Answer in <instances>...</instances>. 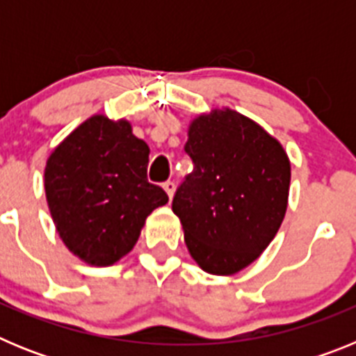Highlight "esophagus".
I'll list each match as a JSON object with an SVG mask.
<instances>
[{
  "mask_svg": "<svg viewBox=\"0 0 356 356\" xmlns=\"http://www.w3.org/2000/svg\"><path fill=\"white\" fill-rule=\"evenodd\" d=\"M162 187H163V191L168 193L169 200H172V196H175V191H176V185L172 184V181H165V184H163Z\"/></svg>",
  "mask_w": 356,
  "mask_h": 356,
  "instance_id": "obj_1",
  "label": "esophagus"
}]
</instances>
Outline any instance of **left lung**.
Segmentation results:
<instances>
[{
  "instance_id": "left-lung-1",
  "label": "left lung",
  "mask_w": 356,
  "mask_h": 356,
  "mask_svg": "<svg viewBox=\"0 0 356 356\" xmlns=\"http://www.w3.org/2000/svg\"><path fill=\"white\" fill-rule=\"evenodd\" d=\"M187 137L194 169L176 191L172 212L194 262L209 275L232 276L259 259L278 234L291 160L259 122L228 106L196 115Z\"/></svg>"
}]
</instances>
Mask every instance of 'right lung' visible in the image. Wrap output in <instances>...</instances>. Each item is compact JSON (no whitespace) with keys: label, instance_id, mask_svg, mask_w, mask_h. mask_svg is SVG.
<instances>
[{"label":"right lung","instance_id":"obj_1","mask_svg":"<svg viewBox=\"0 0 356 356\" xmlns=\"http://www.w3.org/2000/svg\"><path fill=\"white\" fill-rule=\"evenodd\" d=\"M149 147L127 119L96 114L48 156L44 188L62 242L81 262L114 266L139 241L147 216L169 201L147 181Z\"/></svg>","mask_w":356,"mask_h":356}]
</instances>
